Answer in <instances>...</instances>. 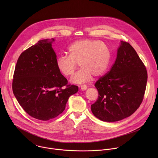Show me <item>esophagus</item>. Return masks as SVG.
<instances>
[{
	"instance_id": "obj_1",
	"label": "esophagus",
	"mask_w": 158,
	"mask_h": 158,
	"mask_svg": "<svg viewBox=\"0 0 158 158\" xmlns=\"http://www.w3.org/2000/svg\"><path fill=\"white\" fill-rule=\"evenodd\" d=\"M80 87H81V89L82 90V91H85V90H86L87 88V86L86 85H85V84L81 85Z\"/></svg>"
}]
</instances>
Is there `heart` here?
Instances as JSON below:
<instances>
[{"label":"heart","mask_w":158,"mask_h":158,"mask_svg":"<svg viewBox=\"0 0 158 158\" xmlns=\"http://www.w3.org/2000/svg\"><path fill=\"white\" fill-rule=\"evenodd\" d=\"M69 56L61 55L56 61V68L64 77L72 76L79 65L82 69L71 79L74 83H82L92 77H99L107 70L110 52L107 45L99 40L82 39L69 46Z\"/></svg>","instance_id":"heart-1"}]
</instances>
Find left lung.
I'll return each mask as SVG.
<instances>
[{"label":"left lung","mask_w":158,"mask_h":158,"mask_svg":"<svg viewBox=\"0 0 158 158\" xmlns=\"http://www.w3.org/2000/svg\"><path fill=\"white\" fill-rule=\"evenodd\" d=\"M147 79L146 67L136 51L128 42L121 41L114 64L94 85L99 93L91 105L94 116L106 122L130 116L143 100Z\"/></svg>","instance_id":"8db88e82"}]
</instances>
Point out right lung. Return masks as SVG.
<instances>
[{
    "instance_id": "obj_1",
    "label": "right lung",
    "mask_w": 158,
    "mask_h": 158,
    "mask_svg": "<svg viewBox=\"0 0 158 158\" xmlns=\"http://www.w3.org/2000/svg\"><path fill=\"white\" fill-rule=\"evenodd\" d=\"M52 41L40 40L22 52L17 62L12 91L18 102L31 117L41 121L55 118L64 110L78 86L67 84L57 69Z\"/></svg>"
}]
</instances>
